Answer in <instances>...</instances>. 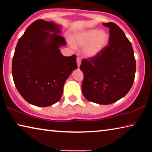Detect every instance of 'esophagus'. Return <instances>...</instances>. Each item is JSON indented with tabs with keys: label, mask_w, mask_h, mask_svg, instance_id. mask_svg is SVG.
Here are the masks:
<instances>
[{
	"label": "esophagus",
	"mask_w": 152,
	"mask_h": 152,
	"mask_svg": "<svg viewBox=\"0 0 152 152\" xmlns=\"http://www.w3.org/2000/svg\"><path fill=\"white\" fill-rule=\"evenodd\" d=\"M76 61H77V65H78V67L79 68L81 64V58L80 57H78L76 58Z\"/></svg>",
	"instance_id": "esophagus-1"
}]
</instances>
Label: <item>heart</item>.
<instances>
[{"label":"heart","mask_w":152,"mask_h":152,"mask_svg":"<svg viewBox=\"0 0 152 152\" xmlns=\"http://www.w3.org/2000/svg\"><path fill=\"white\" fill-rule=\"evenodd\" d=\"M109 39L107 33L94 29L77 33L73 38L72 43L74 46H84V55L91 58L99 54L104 50Z\"/></svg>","instance_id":"heart-1"}]
</instances>
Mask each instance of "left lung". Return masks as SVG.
I'll list each match as a JSON object with an SVG mask.
<instances>
[{
  "mask_svg": "<svg viewBox=\"0 0 152 152\" xmlns=\"http://www.w3.org/2000/svg\"><path fill=\"white\" fill-rule=\"evenodd\" d=\"M109 28V44L99 54L83 59L82 91L91 102L109 104L125 96L132 87L136 70L133 47L123 30L114 23Z\"/></svg>",
  "mask_w": 152,
  "mask_h": 152,
  "instance_id": "left-lung-1",
  "label": "left lung"
}]
</instances>
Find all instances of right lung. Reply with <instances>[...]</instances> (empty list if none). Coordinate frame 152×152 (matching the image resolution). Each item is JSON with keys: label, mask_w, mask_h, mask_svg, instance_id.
<instances>
[{"label": "right lung", "mask_w": 152, "mask_h": 152, "mask_svg": "<svg viewBox=\"0 0 152 152\" xmlns=\"http://www.w3.org/2000/svg\"><path fill=\"white\" fill-rule=\"evenodd\" d=\"M58 33L54 23L36 20L15 48L12 61L15 85L25 101L35 106L48 107L60 101L64 83L78 68L75 55L66 57L61 53L59 48L66 42Z\"/></svg>", "instance_id": "obj_1"}]
</instances>
